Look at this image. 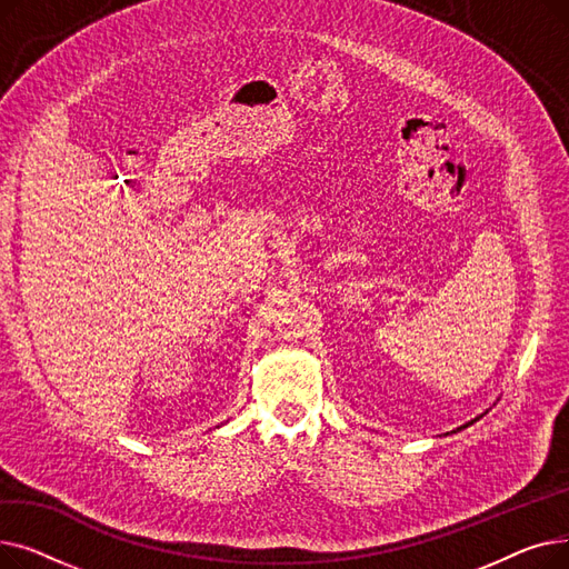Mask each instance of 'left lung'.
Wrapping results in <instances>:
<instances>
[{
	"mask_svg": "<svg viewBox=\"0 0 569 569\" xmlns=\"http://www.w3.org/2000/svg\"><path fill=\"white\" fill-rule=\"evenodd\" d=\"M472 422H477V420H470V422H468V425H463V427H459V429H457V431H461V429H466V427H470V425H472Z\"/></svg>",
	"mask_w": 569,
	"mask_h": 569,
	"instance_id": "left-lung-1",
	"label": "left lung"
}]
</instances>
